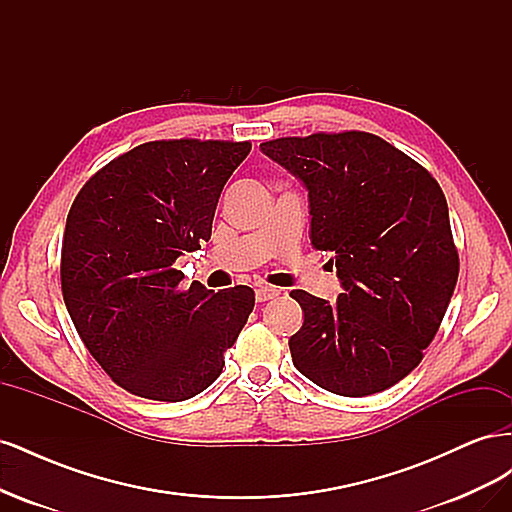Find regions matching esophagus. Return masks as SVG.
Masks as SVG:
<instances>
[{"label":"esophagus","instance_id":"obj_1","mask_svg":"<svg viewBox=\"0 0 512 512\" xmlns=\"http://www.w3.org/2000/svg\"><path fill=\"white\" fill-rule=\"evenodd\" d=\"M277 294H280V290L277 288H273V286H258L256 288V301L258 303H265V301H269V299H275Z\"/></svg>","mask_w":512,"mask_h":512}]
</instances>
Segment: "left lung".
<instances>
[{"instance_id":"8db88e82","label":"left lung","mask_w":512,"mask_h":512,"mask_svg":"<svg viewBox=\"0 0 512 512\" xmlns=\"http://www.w3.org/2000/svg\"><path fill=\"white\" fill-rule=\"evenodd\" d=\"M262 153L309 192L312 245L333 252L335 303L292 290L303 327L292 363L320 389L365 397L423 361L459 275L438 181L384 138L348 130L273 138Z\"/></svg>"}]
</instances>
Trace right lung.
Segmentation results:
<instances>
[{"label": "right lung", "mask_w": 512, "mask_h": 512, "mask_svg": "<svg viewBox=\"0 0 512 512\" xmlns=\"http://www.w3.org/2000/svg\"><path fill=\"white\" fill-rule=\"evenodd\" d=\"M252 143L173 138L102 166L70 207L61 292L83 344L115 384L183 401L222 374L254 290L181 288L175 262L211 239L215 207Z\"/></svg>", "instance_id": "obj_1"}]
</instances>
